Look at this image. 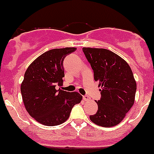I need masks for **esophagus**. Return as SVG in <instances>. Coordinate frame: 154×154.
I'll list each match as a JSON object with an SVG mask.
<instances>
[{"instance_id":"obj_1","label":"esophagus","mask_w":154,"mask_h":154,"mask_svg":"<svg viewBox=\"0 0 154 154\" xmlns=\"http://www.w3.org/2000/svg\"><path fill=\"white\" fill-rule=\"evenodd\" d=\"M83 100H84L85 101H88L90 100V98L88 95H84V96H83Z\"/></svg>"}]
</instances>
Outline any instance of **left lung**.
I'll use <instances>...</instances> for the list:
<instances>
[{
  "mask_svg": "<svg viewBox=\"0 0 154 154\" xmlns=\"http://www.w3.org/2000/svg\"><path fill=\"white\" fill-rule=\"evenodd\" d=\"M94 72V81L101 86L98 111L91 115L93 123L110 128L121 123L134 103L137 84L129 65L106 49L82 48Z\"/></svg>",
  "mask_w": 154,
  "mask_h": 154,
  "instance_id": "obj_1",
  "label": "left lung"
}]
</instances>
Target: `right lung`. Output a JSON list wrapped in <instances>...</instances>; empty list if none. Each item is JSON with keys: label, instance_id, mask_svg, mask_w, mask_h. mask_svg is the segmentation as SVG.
Masks as SVG:
<instances>
[{"label": "right lung", "instance_id": "add662e5", "mask_svg": "<svg viewBox=\"0 0 154 154\" xmlns=\"http://www.w3.org/2000/svg\"><path fill=\"white\" fill-rule=\"evenodd\" d=\"M76 48L53 49L36 58L27 68L20 86L23 101L33 118L42 125L56 126L69 118L72 108L80 103L79 93L57 87L63 85V61Z\"/></svg>", "mask_w": 154, "mask_h": 154}]
</instances>
